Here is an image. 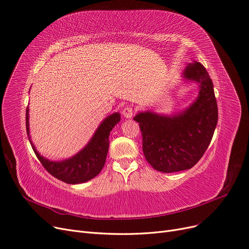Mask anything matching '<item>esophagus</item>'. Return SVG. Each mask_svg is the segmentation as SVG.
<instances>
[{
	"label": "esophagus",
	"mask_w": 249,
	"mask_h": 249,
	"mask_svg": "<svg viewBox=\"0 0 249 249\" xmlns=\"http://www.w3.org/2000/svg\"><path fill=\"white\" fill-rule=\"evenodd\" d=\"M122 114H123V116H124L125 118L130 119V118H132V116H133V114H134V110L132 109L131 107H126L125 109L123 110Z\"/></svg>",
	"instance_id": "obj_1"
}]
</instances>
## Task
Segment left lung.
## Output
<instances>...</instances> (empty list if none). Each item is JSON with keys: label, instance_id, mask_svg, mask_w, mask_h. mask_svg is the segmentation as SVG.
Here are the masks:
<instances>
[{"label": "left lung", "instance_id": "1", "mask_svg": "<svg viewBox=\"0 0 249 249\" xmlns=\"http://www.w3.org/2000/svg\"><path fill=\"white\" fill-rule=\"evenodd\" d=\"M183 76L199 84L197 99L181 113L164 116L154 112L137 114L142 150L155 170L173 173L191 169L209 147L218 123V106L210 75L193 61Z\"/></svg>", "mask_w": 249, "mask_h": 249}]
</instances>
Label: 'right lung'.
I'll return each instance as SVG.
<instances>
[{"label": "right lung", "mask_w": 249, "mask_h": 249, "mask_svg": "<svg viewBox=\"0 0 249 249\" xmlns=\"http://www.w3.org/2000/svg\"><path fill=\"white\" fill-rule=\"evenodd\" d=\"M28 107H26V131L29 142L34 149L36 156L41 165L55 178L68 183V184H79L84 183L96 175L104 168L106 158L109 150V135L112 129L120 121L121 116L119 113H114L107 117L101 123L99 128L89 142L82 148L79 153L70 159L61 161L50 160L38 154L36 146L31 142L29 136V115Z\"/></svg>", "instance_id": "right-lung-1"}]
</instances>
